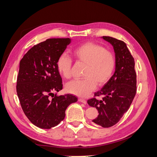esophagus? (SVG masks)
Listing matches in <instances>:
<instances>
[{
  "label": "esophagus",
  "mask_w": 157,
  "mask_h": 157,
  "mask_svg": "<svg viewBox=\"0 0 157 157\" xmlns=\"http://www.w3.org/2000/svg\"><path fill=\"white\" fill-rule=\"evenodd\" d=\"M78 101L82 102V103H83V104H86V100L83 98H79Z\"/></svg>",
  "instance_id": "esophagus-1"
}]
</instances>
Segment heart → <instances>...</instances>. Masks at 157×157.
I'll use <instances>...</instances> for the list:
<instances>
[{"label":"heart","instance_id":"heart-1","mask_svg":"<svg viewBox=\"0 0 157 157\" xmlns=\"http://www.w3.org/2000/svg\"><path fill=\"white\" fill-rule=\"evenodd\" d=\"M73 56L76 60L86 64L83 72L84 78L69 82L68 92L79 97H85L98 86H103L110 79L116 65L115 56L112 51L104 49L95 42H87L74 48ZM73 61L68 54L62 53L57 60L59 73L67 79L71 77Z\"/></svg>","mask_w":157,"mask_h":157}]
</instances>
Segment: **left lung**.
Returning <instances> with one entry per match:
<instances>
[{"label": "left lung", "mask_w": 157, "mask_h": 157, "mask_svg": "<svg viewBox=\"0 0 157 157\" xmlns=\"http://www.w3.org/2000/svg\"><path fill=\"white\" fill-rule=\"evenodd\" d=\"M113 45L116 65L114 75L100 90L87 101L89 106L98 110L94 123L109 128L118 123L129 109L136 92V75L135 59L124 41L110 36L102 37ZM102 96L101 100L96 98Z\"/></svg>", "instance_id": "8db88e82"}]
</instances>
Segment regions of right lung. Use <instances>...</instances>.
<instances>
[{
	"label": "right lung",
	"mask_w": 157,
	"mask_h": 157,
	"mask_svg": "<svg viewBox=\"0 0 157 157\" xmlns=\"http://www.w3.org/2000/svg\"><path fill=\"white\" fill-rule=\"evenodd\" d=\"M71 40L47 39L31 47L20 62L17 95L25 115L40 128L50 129L58 125L64 119L67 107L78 101L71 94H53L62 89L57 60Z\"/></svg>",
	"instance_id": "obj_1"
}]
</instances>
